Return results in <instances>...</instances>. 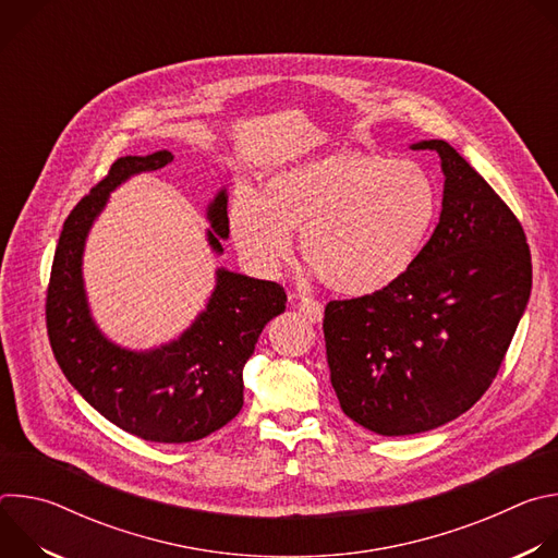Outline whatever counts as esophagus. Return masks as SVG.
Instances as JSON below:
<instances>
[{"mask_svg":"<svg viewBox=\"0 0 558 558\" xmlns=\"http://www.w3.org/2000/svg\"><path fill=\"white\" fill-rule=\"evenodd\" d=\"M298 311L306 317L311 323H320L323 315H325V306L323 302H317L313 298H300L298 300Z\"/></svg>","mask_w":558,"mask_h":558,"instance_id":"1","label":"esophagus"}]
</instances>
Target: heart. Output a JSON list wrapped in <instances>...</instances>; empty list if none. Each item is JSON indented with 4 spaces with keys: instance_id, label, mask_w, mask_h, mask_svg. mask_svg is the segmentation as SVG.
I'll list each match as a JSON object with an SVG mask.
<instances>
[{
    "instance_id": "obj_1",
    "label": "heart",
    "mask_w": 558,
    "mask_h": 558,
    "mask_svg": "<svg viewBox=\"0 0 558 558\" xmlns=\"http://www.w3.org/2000/svg\"><path fill=\"white\" fill-rule=\"evenodd\" d=\"M435 209V185L417 163L338 151L274 172L263 194L238 187L229 231L254 267L276 271L300 229L302 258L327 287L368 295L409 269Z\"/></svg>"
}]
</instances>
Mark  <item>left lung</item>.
<instances>
[{
    "instance_id": "1",
    "label": "left lung",
    "mask_w": 558,
    "mask_h": 558,
    "mask_svg": "<svg viewBox=\"0 0 558 558\" xmlns=\"http://www.w3.org/2000/svg\"><path fill=\"white\" fill-rule=\"evenodd\" d=\"M444 201L430 241L388 287L325 308L331 384L347 417L386 437L433 430L482 400L532 289L512 209L446 141Z\"/></svg>"
}]
</instances>
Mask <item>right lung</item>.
<instances>
[{"label":"right lung","instance_id":"1","mask_svg":"<svg viewBox=\"0 0 558 558\" xmlns=\"http://www.w3.org/2000/svg\"><path fill=\"white\" fill-rule=\"evenodd\" d=\"M172 161L168 149L121 156L108 177L74 205L54 250L46 327L59 368L108 422L145 441L187 444L241 413L243 368L265 325L287 308V293L278 282L218 269L207 308L179 340L161 349L128 351L97 329L82 278L86 235L117 185ZM207 218V241L222 254L220 238L229 235L227 190L209 203Z\"/></svg>","mask_w":558,"mask_h":558}]
</instances>
